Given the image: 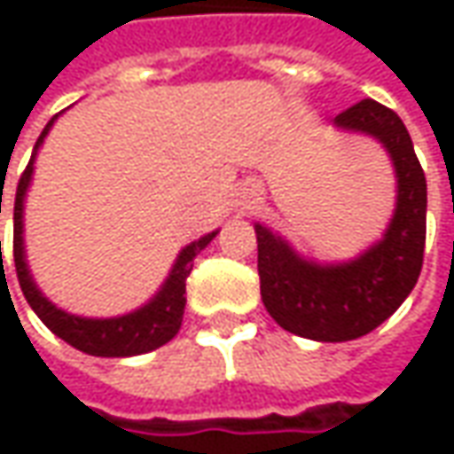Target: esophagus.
<instances>
[{
  "mask_svg": "<svg viewBox=\"0 0 454 454\" xmlns=\"http://www.w3.org/2000/svg\"><path fill=\"white\" fill-rule=\"evenodd\" d=\"M253 204H254V192L253 189H245V192L239 194V207L247 212V209H253Z\"/></svg>",
  "mask_w": 454,
  "mask_h": 454,
  "instance_id": "1",
  "label": "esophagus"
}]
</instances>
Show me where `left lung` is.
Listing matches in <instances>:
<instances>
[{"mask_svg": "<svg viewBox=\"0 0 454 454\" xmlns=\"http://www.w3.org/2000/svg\"><path fill=\"white\" fill-rule=\"evenodd\" d=\"M333 129L364 133L389 153L396 204L381 239L346 262L301 254L265 224H254L260 295L275 323L301 339L340 343L387 321L422 270L427 235V182L402 118L372 98L333 118Z\"/></svg>", "mask_w": 454, "mask_h": 454, "instance_id": "left-lung-1", "label": "left lung"}]
</instances>
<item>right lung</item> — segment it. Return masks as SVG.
Wrapping results in <instances>:
<instances>
[{
    "label": "right lung",
    "instance_id": "obj_1",
    "mask_svg": "<svg viewBox=\"0 0 454 454\" xmlns=\"http://www.w3.org/2000/svg\"><path fill=\"white\" fill-rule=\"evenodd\" d=\"M55 121H58V115L50 118V123L40 133V138L35 144V151H32V159H29L20 184H17V197H14V268H17V278H20V288L25 293L27 303L32 305V310L40 316V321L55 336H60L65 343H70L73 348H78L82 354L106 358L149 354V351L164 346V343H168L179 333L184 318V305H186V278L192 272L194 257L217 237L219 230L194 239L192 245H186L182 253L176 254L174 268H171L168 278L164 280V286L156 290V295L151 298L149 303H144L141 308L131 310V313L114 316V318H85V316H75V313H67V310L58 308L50 298H44L43 290L37 288V283H35V278L29 272V265H27L25 253L27 189L32 184L37 151L44 144V136L50 133Z\"/></svg>",
    "mask_w": 454,
    "mask_h": 454
}]
</instances>
